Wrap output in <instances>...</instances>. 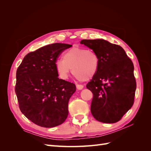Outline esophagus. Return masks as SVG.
<instances>
[{"mask_svg":"<svg viewBox=\"0 0 151 151\" xmlns=\"http://www.w3.org/2000/svg\"><path fill=\"white\" fill-rule=\"evenodd\" d=\"M76 88H77V89L81 90V89H83L84 86L83 85H81V84H76Z\"/></svg>","mask_w":151,"mask_h":151,"instance_id":"esophagus-1","label":"esophagus"}]
</instances>
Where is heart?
Wrapping results in <instances>:
<instances>
[{
	"mask_svg": "<svg viewBox=\"0 0 151 151\" xmlns=\"http://www.w3.org/2000/svg\"><path fill=\"white\" fill-rule=\"evenodd\" d=\"M99 58L94 50L81 47H72L63 54V59L57 60L55 68L59 77L67 79L71 71L76 78L87 81L96 74Z\"/></svg>",
	"mask_w": 151,
	"mask_h": 151,
	"instance_id": "b5f03b06",
	"label": "heart"
}]
</instances>
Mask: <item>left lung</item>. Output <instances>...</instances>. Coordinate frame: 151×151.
<instances>
[{
    "label": "left lung",
    "mask_w": 151,
    "mask_h": 151,
    "mask_svg": "<svg viewBox=\"0 0 151 151\" xmlns=\"http://www.w3.org/2000/svg\"><path fill=\"white\" fill-rule=\"evenodd\" d=\"M99 58L98 70L86 88L93 94L91 111L96 120L113 123L133 106L136 90L133 62L125 50L104 40H83Z\"/></svg>",
    "instance_id": "obj_1"
}]
</instances>
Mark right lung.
Here are the masks:
<instances>
[{"instance_id":"right-lung-1","label":"right lung","mask_w":151,"mask_h":151,"mask_svg":"<svg viewBox=\"0 0 151 151\" xmlns=\"http://www.w3.org/2000/svg\"><path fill=\"white\" fill-rule=\"evenodd\" d=\"M71 47L59 43L43 47L27 54L17 68L15 92L19 109L36 125L52 128L67 118L68 101L76 87L58 78L55 63Z\"/></svg>"}]
</instances>
